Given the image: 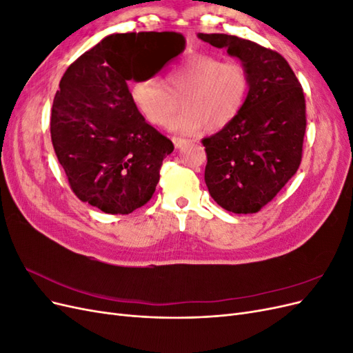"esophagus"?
<instances>
[{"label": "esophagus", "mask_w": 353, "mask_h": 353, "mask_svg": "<svg viewBox=\"0 0 353 353\" xmlns=\"http://www.w3.org/2000/svg\"><path fill=\"white\" fill-rule=\"evenodd\" d=\"M172 141H174V144H175L176 148H183L184 145H187V144L191 143L190 140H185V138H179V137H174Z\"/></svg>", "instance_id": "esophagus-1"}]
</instances>
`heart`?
Wrapping results in <instances>:
<instances>
[{"label": "heart", "mask_w": 353, "mask_h": 353, "mask_svg": "<svg viewBox=\"0 0 353 353\" xmlns=\"http://www.w3.org/2000/svg\"><path fill=\"white\" fill-rule=\"evenodd\" d=\"M159 78L132 83L131 99L145 119L165 126L184 103V113L169 125L179 135L191 137L209 128L221 131L241 113L250 90L248 68L237 60L215 54H193Z\"/></svg>", "instance_id": "b5f03b06"}]
</instances>
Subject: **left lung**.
Returning a JSON list of instances; mask_svg holds the SVG:
<instances>
[{
    "label": "left lung",
    "mask_w": 353,
    "mask_h": 353,
    "mask_svg": "<svg viewBox=\"0 0 353 353\" xmlns=\"http://www.w3.org/2000/svg\"><path fill=\"white\" fill-rule=\"evenodd\" d=\"M227 48L250 74L239 117L203 140L205 181L212 199L232 213H256L287 184L302 162L306 105L301 82L276 51L225 34H199Z\"/></svg>",
    "instance_id": "8db88e82"
}]
</instances>
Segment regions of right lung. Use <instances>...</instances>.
I'll return each instance as SVG.
<instances>
[{"instance_id": "add662e5", "label": "right lung", "mask_w": 353, "mask_h": 353, "mask_svg": "<svg viewBox=\"0 0 353 353\" xmlns=\"http://www.w3.org/2000/svg\"><path fill=\"white\" fill-rule=\"evenodd\" d=\"M176 32L113 34L74 60L52 101L51 141L77 197L110 215H128L152 199L172 141L148 125L132 103L130 57L148 70L184 51ZM140 81V79H135Z\"/></svg>"}]
</instances>
